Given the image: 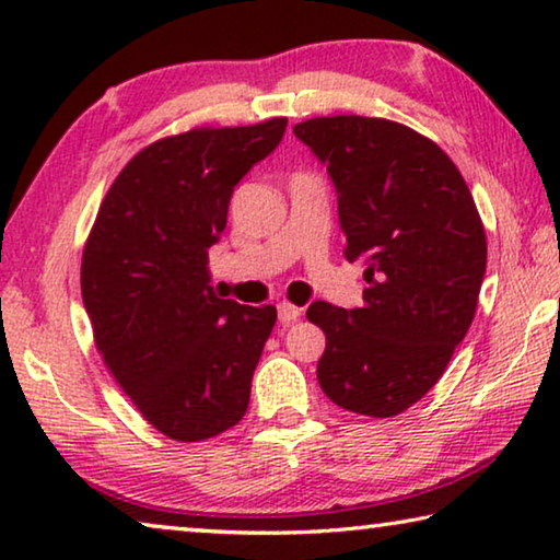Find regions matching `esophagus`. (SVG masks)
Returning a JSON list of instances; mask_svg holds the SVG:
<instances>
[{
    "label": "esophagus",
    "instance_id": "34e87169",
    "mask_svg": "<svg viewBox=\"0 0 560 560\" xmlns=\"http://www.w3.org/2000/svg\"><path fill=\"white\" fill-rule=\"evenodd\" d=\"M278 315H280V323H293V320H298L300 315H303V311H300L298 305H293V303H280L278 305Z\"/></svg>",
    "mask_w": 560,
    "mask_h": 560
}]
</instances>
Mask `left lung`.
Instances as JSON below:
<instances>
[{
    "label": "left lung",
    "mask_w": 560,
    "mask_h": 560,
    "mask_svg": "<svg viewBox=\"0 0 560 560\" xmlns=\"http://www.w3.org/2000/svg\"><path fill=\"white\" fill-rule=\"evenodd\" d=\"M295 136L328 166L346 260L363 262V307L313 303L326 334L323 394L363 417L417 404L467 336L488 240L459 168L432 139L386 118L330 116Z\"/></svg>",
    "instance_id": "left-lung-1"
}]
</instances>
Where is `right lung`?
Returning <instances> with one entry per match:
<instances>
[{
	"label": "right lung",
	"instance_id": "1",
	"mask_svg": "<svg viewBox=\"0 0 560 560\" xmlns=\"http://www.w3.org/2000/svg\"><path fill=\"white\" fill-rule=\"evenodd\" d=\"M288 118L191 128L153 141L105 194L80 265L95 348L153 429L205 442L245 417L275 305H240L209 285L237 182Z\"/></svg>",
	"mask_w": 560,
	"mask_h": 560
}]
</instances>
